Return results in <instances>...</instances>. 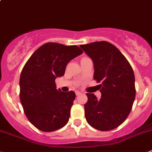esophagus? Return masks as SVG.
<instances>
[{"instance_id": "34e87169", "label": "esophagus", "mask_w": 152, "mask_h": 152, "mask_svg": "<svg viewBox=\"0 0 152 152\" xmlns=\"http://www.w3.org/2000/svg\"><path fill=\"white\" fill-rule=\"evenodd\" d=\"M75 93H76V95H77V96H79V95H80V94H81V92L78 91V90H76V91H75Z\"/></svg>"}]
</instances>
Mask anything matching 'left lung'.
<instances>
[{"instance_id":"1","label":"left lung","mask_w":152,"mask_h":152,"mask_svg":"<svg viewBox=\"0 0 152 152\" xmlns=\"http://www.w3.org/2000/svg\"><path fill=\"white\" fill-rule=\"evenodd\" d=\"M94 65L93 79L99 84L101 98L87 93L85 118L96 130L108 131L121 124L130 114L136 96L131 65L113 44L96 41L80 46Z\"/></svg>"}]
</instances>
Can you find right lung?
I'll list each match as a JSON object with an SVG mask.
<instances>
[{
    "instance_id": "add662e5",
    "label": "right lung",
    "mask_w": 152,
    "mask_h": 152,
    "mask_svg": "<svg viewBox=\"0 0 152 152\" xmlns=\"http://www.w3.org/2000/svg\"><path fill=\"white\" fill-rule=\"evenodd\" d=\"M82 53L77 46L49 42L25 65L19 79L20 101L29 121L38 130L55 131L69 121L75 93L57 90L55 80L63 76L67 64Z\"/></svg>"
}]
</instances>
